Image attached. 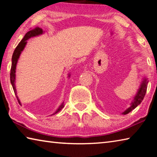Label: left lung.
Listing matches in <instances>:
<instances>
[{"mask_svg":"<svg viewBox=\"0 0 157 157\" xmlns=\"http://www.w3.org/2000/svg\"><path fill=\"white\" fill-rule=\"evenodd\" d=\"M147 84H148V80L147 78H144L143 79L142 83L140 84V88L138 90L137 94L135 95V97L134 98V101L132 102L131 106L127 109L124 111L123 114L125 115V114H127L129 113L130 111H132L133 109H134L138 105H139L140 104V102H142L143 98H144L146 91H147Z\"/></svg>","mask_w":157,"mask_h":157,"instance_id":"1","label":"left lung"}]
</instances>
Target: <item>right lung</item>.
I'll return each mask as SVG.
<instances>
[{
  "instance_id": "1",
  "label": "right lung",
  "mask_w": 157,
  "mask_h": 157,
  "mask_svg": "<svg viewBox=\"0 0 157 157\" xmlns=\"http://www.w3.org/2000/svg\"><path fill=\"white\" fill-rule=\"evenodd\" d=\"M43 33H44L43 30L39 27H36L35 28L33 29V30H30V31H28V33L25 34V35L24 36V37H23L22 40L21 41L20 43L18 44V46L15 48L14 53H13V55H12L11 71H10V82H11V84L12 85L13 89H14V94L16 95V96H17L18 102L20 105H21V102H20L19 99H18V96L17 95V89H16V87H15V77H16L15 73H16V67H17V63L18 62V58H19L21 52H22L23 49H24L25 45H26V44H27L28 39L31 38V37L40 35V34H42ZM63 107V102L59 106V107L58 108V109L55 111V113L54 114L57 113V112H59V111L62 109Z\"/></svg>"
}]
</instances>
